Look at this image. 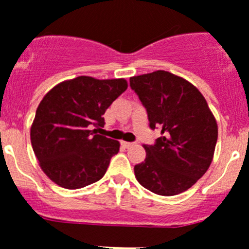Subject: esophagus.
<instances>
[{
  "mask_svg": "<svg viewBox=\"0 0 249 249\" xmlns=\"http://www.w3.org/2000/svg\"><path fill=\"white\" fill-rule=\"evenodd\" d=\"M121 145L124 148H131L134 147V143H131V142H121Z\"/></svg>",
  "mask_w": 249,
  "mask_h": 249,
  "instance_id": "1",
  "label": "esophagus"
}]
</instances>
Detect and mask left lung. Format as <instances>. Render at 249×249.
<instances>
[{
    "label": "left lung",
    "instance_id": "1",
    "mask_svg": "<svg viewBox=\"0 0 249 249\" xmlns=\"http://www.w3.org/2000/svg\"><path fill=\"white\" fill-rule=\"evenodd\" d=\"M149 126H162L147 157L134 167L138 182L157 195L173 196L189 190L208 171L218 141V124L199 89L166 71L130 78Z\"/></svg>",
    "mask_w": 249,
    "mask_h": 249
}]
</instances>
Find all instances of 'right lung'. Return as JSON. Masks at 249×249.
<instances>
[{
    "label": "right lung",
    "instance_id": "add662e5",
    "mask_svg": "<svg viewBox=\"0 0 249 249\" xmlns=\"http://www.w3.org/2000/svg\"><path fill=\"white\" fill-rule=\"evenodd\" d=\"M126 89L124 78L79 76L58 83L44 96L30 139L41 170L54 183L76 190L104 177L120 143L97 130L105 124L106 108Z\"/></svg>",
    "mask_w": 249,
    "mask_h": 249
}]
</instances>
